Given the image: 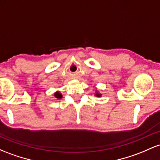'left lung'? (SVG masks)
<instances>
[{
    "mask_svg": "<svg viewBox=\"0 0 160 160\" xmlns=\"http://www.w3.org/2000/svg\"><path fill=\"white\" fill-rule=\"evenodd\" d=\"M96 96H101V94H99V92H96Z\"/></svg>",
    "mask_w": 160,
    "mask_h": 160,
    "instance_id": "8db88e82",
    "label": "left lung"
}]
</instances>
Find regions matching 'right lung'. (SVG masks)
Instances as JSON below:
<instances>
[{
    "label": "right lung",
    "mask_w": 160,
    "mask_h": 160,
    "mask_svg": "<svg viewBox=\"0 0 160 160\" xmlns=\"http://www.w3.org/2000/svg\"><path fill=\"white\" fill-rule=\"evenodd\" d=\"M54 95L57 99H61V98H62V95L60 93V92H55Z\"/></svg>",
    "instance_id": "right-lung-1"
}]
</instances>
